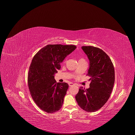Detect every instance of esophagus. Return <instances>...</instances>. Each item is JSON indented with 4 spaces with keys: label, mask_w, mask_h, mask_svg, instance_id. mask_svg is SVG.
Masks as SVG:
<instances>
[{
    "label": "esophagus",
    "mask_w": 135,
    "mask_h": 135,
    "mask_svg": "<svg viewBox=\"0 0 135 135\" xmlns=\"http://www.w3.org/2000/svg\"><path fill=\"white\" fill-rule=\"evenodd\" d=\"M74 84V83H71V82H70L69 83V86H72V85H73Z\"/></svg>",
    "instance_id": "1"
}]
</instances>
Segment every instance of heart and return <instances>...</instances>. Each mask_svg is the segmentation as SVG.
Here are the masks:
<instances>
[{"label": "heart", "mask_w": 135, "mask_h": 135, "mask_svg": "<svg viewBox=\"0 0 135 135\" xmlns=\"http://www.w3.org/2000/svg\"><path fill=\"white\" fill-rule=\"evenodd\" d=\"M83 60H85L84 58H83V57H80L79 61H83Z\"/></svg>", "instance_id": "heart-1"}]
</instances>
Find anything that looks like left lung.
<instances>
[{"mask_svg": "<svg viewBox=\"0 0 135 135\" xmlns=\"http://www.w3.org/2000/svg\"><path fill=\"white\" fill-rule=\"evenodd\" d=\"M90 61L87 75L90 88L79 89L75 96L79 106L88 112L97 111L108 100L115 81V71L109 56L102 49L92 46L82 47Z\"/></svg>", "mask_w": 135, "mask_h": 135, "instance_id": "obj_1", "label": "left lung"}]
</instances>
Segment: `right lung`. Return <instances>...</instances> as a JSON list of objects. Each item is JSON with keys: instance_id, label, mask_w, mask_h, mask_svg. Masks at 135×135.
Masks as SVG:
<instances>
[{"instance_id": "right-lung-1", "label": "right lung", "mask_w": 135, "mask_h": 135, "mask_svg": "<svg viewBox=\"0 0 135 135\" xmlns=\"http://www.w3.org/2000/svg\"><path fill=\"white\" fill-rule=\"evenodd\" d=\"M76 46L49 44L33 56L28 74V84L31 97L43 110L53 113L62 107L68 89L65 82L57 83L54 75L61 68L60 63Z\"/></svg>"}]
</instances>
